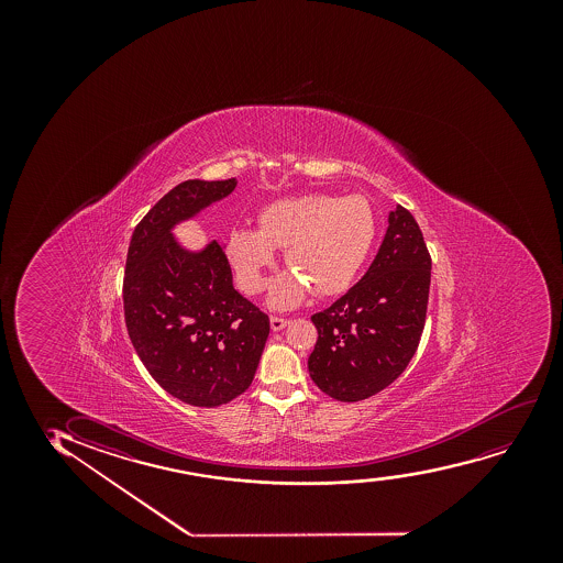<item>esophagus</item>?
Here are the masks:
<instances>
[{
	"mask_svg": "<svg viewBox=\"0 0 563 563\" xmlns=\"http://www.w3.org/2000/svg\"><path fill=\"white\" fill-rule=\"evenodd\" d=\"M289 324V319H285V317H278V316H272L271 317V327L272 330H278L285 329Z\"/></svg>",
	"mask_w": 563,
	"mask_h": 563,
	"instance_id": "34e87169",
	"label": "esophagus"
}]
</instances>
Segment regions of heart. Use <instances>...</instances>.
I'll list each match as a JSON object with an SVG mask.
<instances>
[{
	"mask_svg": "<svg viewBox=\"0 0 563 563\" xmlns=\"http://www.w3.org/2000/svg\"><path fill=\"white\" fill-rule=\"evenodd\" d=\"M257 225V231L236 227L229 233L227 257L240 287L257 295L268 284L276 250L285 247V265L292 272L272 287L274 308L298 305L310 289L317 297L345 291L377 236V216L361 195L284 197L258 212Z\"/></svg>",
	"mask_w": 563,
	"mask_h": 563,
	"instance_id": "b5f03b06",
	"label": "heart"
}]
</instances>
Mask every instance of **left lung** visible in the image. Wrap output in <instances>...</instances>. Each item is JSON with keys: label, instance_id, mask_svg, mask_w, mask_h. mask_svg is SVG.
Wrapping results in <instances>:
<instances>
[{"label": "left lung", "instance_id": "obj_1", "mask_svg": "<svg viewBox=\"0 0 563 563\" xmlns=\"http://www.w3.org/2000/svg\"><path fill=\"white\" fill-rule=\"evenodd\" d=\"M432 257L408 208L388 216L382 247L358 284L311 316V379L338 401L366 400L408 368L427 321Z\"/></svg>", "mask_w": 563, "mask_h": 563}]
</instances>
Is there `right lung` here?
Instances as JSON below:
<instances>
[{
	"instance_id": "1",
	"label": "right lung",
	"mask_w": 563,
	"mask_h": 563,
	"mask_svg": "<svg viewBox=\"0 0 563 563\" xmlns=\"http://www.w3.org/2000/svg\"><path fill=\"white\" fill-rule=\"evenodd\" d=\"M234 186L178 184L139 221L125 261L123 316L136 355L168 395L197 408L223 406L252 385L271 332L265 311L234 289L220 242L189 253L170 236Z\"/></svg>"
}]
</instances>
